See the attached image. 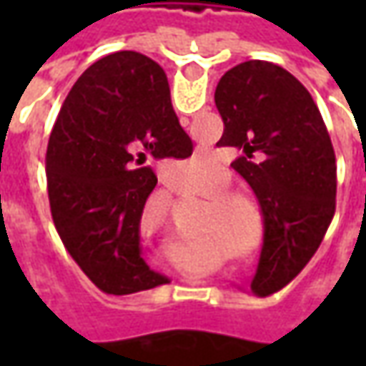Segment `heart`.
Segmentation results:
<instances>
[{
    "label": "heart",
    "instance_id": "obj_1",
    "mask_svg": "<svg viewBox=\"0 0 366 366\" xmlns=\"http://www.w3.org/2000/svg\"><path fill=\"white\" fill-rule=\"evenodd\" d=\"M228 185H230V177L228 173L224 171V169H216L212 177H209V187H212V195H219V193H224V191L228 189ZM216 204L218 207L224 212V214H228V216H234V214H238L240 209H244V199H240V197H219L216 199Z\"/></svg>",
    "mask_w": 366,
    "mask_h": 366
}]
</instances>
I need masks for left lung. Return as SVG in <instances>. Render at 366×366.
<instances>
[{
	"label": "left lung",
	"instance_id": "1",
	"mask_svg": "<svg viewBox=\"0 0 366 366\" xmlns=\"http://www.w3.org/2000/svg\"><path fill=\"white\" fill-rule=\"evenodd\" d=\"M224 120L218 147H234L232 169L254 191L262 214V250L250 283L271 295L305 267L336 207V157L310 92L283 66L246 61L216 87Z\"/></svg>",
	"mask_w": 366,
	"mask_h": 366
}]
</instances>
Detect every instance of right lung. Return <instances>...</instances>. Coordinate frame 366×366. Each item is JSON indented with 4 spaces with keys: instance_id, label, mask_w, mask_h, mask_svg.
<instances>
[{
    "instance_id": "add662e5",
    "label": "right lung",
    "mask_w": 366,
    "mask_h": 366,
    "mask_svg": "<svg viewBox=\"0 0 366 366\" xmlns=\"http://www.w3.org/2000/svg\"><path fill=\"white\" fill-rule=\"evenodd\" d=\"M191 152L164 71L140 52L99 59L69 92L46 150L50 212L64 248L102 291L128 295L169 281L140 246L157 185L150 161Z\"/></svg>"
}]
</instances>
